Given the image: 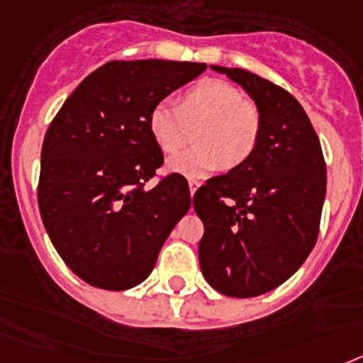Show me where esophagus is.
I'll list each match as a JSON object with an SVG mask.
<instances>
[{"label": "esophagus", "mask_w": 363, "mask_h": 363, "mask_svg": "<svg viewBox=\"0 0 363 363\" xmlns=\"http://www.w3.org/2000/svg\"><path fill=\"white\" fill-rule=\"evenodd\" d=\"M188 184H190V195H191V197H194V194H195V191H197V188H199V186H201V182L195 181V179H190V181H188Z\"/></svg>", "instance_id": "34e87169"}]
</instances>
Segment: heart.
Segmentation results:
<instances>
[{
    "label": "heart",
    "instance_id": "b5f03b06",
    "mask_svg": "<svg viewBox=\"0 0 363 363\" xmlns=\"http://www.w3.org/2000/svg\"><path fill=\"white\" fill-rule=\"evenodd\" d=\"M195 144L172 157L168 168L186 177H204L219 168H238L257 150L263 113L254 100L242 99L239 87L219 78H206L186 91L181 104L159 100L147 116L150 133L164 153H175L197 125Z\"/></svg>",
    "mask_w": 363,
    "mask_h": 363
}]
</instances>
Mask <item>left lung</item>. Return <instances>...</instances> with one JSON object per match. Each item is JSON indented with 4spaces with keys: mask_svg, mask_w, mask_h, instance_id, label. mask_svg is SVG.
<instances>
[{
    "mask_svg": "<svg viewBox=\"0 0 363 363\" xmlns=\"http://www.w3.org/2000/svg\"><path fill=\"white\" fill-rule=\"evenodd\" d=\"M212 69L238 82L261 107L263 133L247 162L195 191L194 208L204 225L199 263L220 294L252 298L286 281L316 245L325 159L307 113L289 91L245 69Z\"/></svg>",
    "mask_w": 363,
    "mask_h": 363,
    "instance_id": "1",
    "label": "left lung"
}]
</instances>
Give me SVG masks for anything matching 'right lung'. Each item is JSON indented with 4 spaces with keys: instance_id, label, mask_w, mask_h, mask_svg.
Here are the masks:
<instances>
[{
    "instance_id": "right-lung-1",
    "label": "right lung",
    "mask_w": 363,
    "mask_h": 363,
    "mask_svg": "<svg viewBox=\"0 0 363 363\" xmlns=\"http://www.w3.org/2000/svg\"><path fill=\"white\" fill-rule=\"evenodd\" d=\"M204 69L113 60L84 78L50 122L38 181L40 216L60 257L89 285L125 291L143 283L190 210L188 181L179 173L146 188L164 162L147 116Z\"/></svg>"
}]
</instances>
